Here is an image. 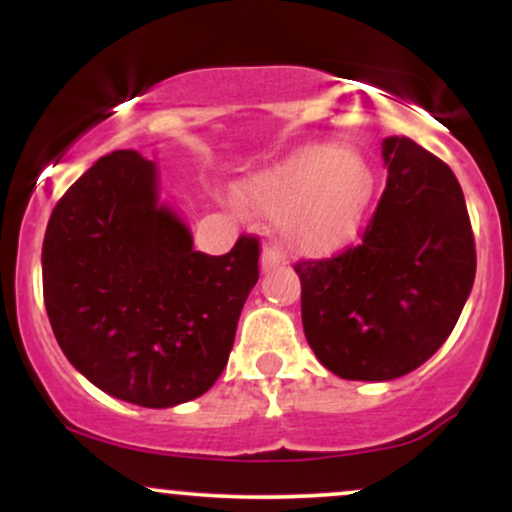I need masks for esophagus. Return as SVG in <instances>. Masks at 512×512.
<instances>
[{
  "mask_svg": "<svg viewBox=\"0 0 512 512\" xmlns=\"http://www.w3.org/2000/svg\"><path fill=\"white\" fill-rule=\"evenodd\" d=\"M281 260H284V255H281V250L276 248V245H264L262 248V272H269V269L276 267Z\"/></svg>",
  "mask_w": 512,
  "mask_h": 512,
  "instance_id": "1",
  "label": "esophagus"
}]
</instances>
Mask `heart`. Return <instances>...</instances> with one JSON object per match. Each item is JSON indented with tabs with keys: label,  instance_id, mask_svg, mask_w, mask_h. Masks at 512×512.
<instances>
[{
	"label": "heart",
	"instance_id": "1",
	"mask_svg": "<svg viewBox=\"0 0 512 512\" xmlns=\"http://www.w3.org/2000/svg\"><path fill=\"white\" fill-rule=\"evenodd\" d=\"M370 190L366 163L330 144L303 146L248 182V195L260 207L286 216L293 243L315 252L334 250L354 233Z\"/></svg>",
	"mask_w": 512,
	"mask_h": 512
}]
</instances>
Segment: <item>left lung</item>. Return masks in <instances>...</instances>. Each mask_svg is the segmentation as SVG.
<instances>
[{
  "mask_svg": "<svg viewBox=\"0 0 512 512\" xmlns=\"http://www.w3.org/2000/svg\"><path fill=\"white\" fill-rule=\"evenodd\" d=\"M383 158L387 185L361 243L296 262L305 339L344 380H395L426 363L477 274L455 173L407 137H387Z\"/></svg>",
  "mask_w": 512,
  "mask_h": 512,
  "instance_id": "left-lung-1",
  "label": "left lung"
}]
</instances>
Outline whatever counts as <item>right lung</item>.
I'll return each instance as SVG.
<instances>
[{
	"instance_id": "1",
	"label": "right lung",
	"mask_w": 512,
	"mask_h": 512,
	"mask_svg": "<svg viewBox=\"0 0 512 512\" xmlns=\"http://www.w3.org/2000/svg\"><path fill=\"white\" fill-rule=\"evenodd\" d=\"M257 279L260 240L240 236L219 257L192 248L137 151L98 158L52 209L43 240L57 344L93 385L139 407L190 402L219 380Z\"/></svg>"
}]
</instances>
